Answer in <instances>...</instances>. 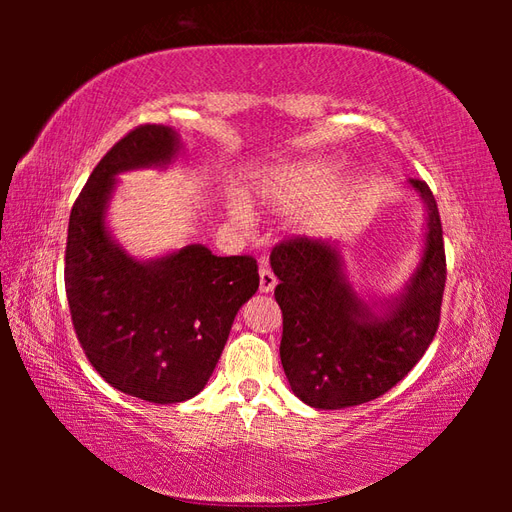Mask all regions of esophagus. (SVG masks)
<instances>
[{"label":"esophagus","mask_w":512,"mask_h":512,"mask_svg":"<svg viewBox=\"0 0 512 512\" xmlns=\"http://www.w3.org/2000/svg\"><path fill=\"white\" fill-rule=\"evenodd\" d=\"M275 286H277L275 273L262 262V268H259V290H262V292H273Z\"/></svg>","instance_id":"esophagus-1"}]
</instances>
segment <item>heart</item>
I'll return each mask as SVG.
<instances>
[{"mask_svg": "<svg viewBox=\"0 0 512 512\" xmlns=\"http://www.w3.org/2000/svg\"><path fill=\"white\" fill-rule=\"evenodd\" d=\"M339 173L325 160H295L257 173L253 193L273 211H297L301 206L321 200L328 195ZM235 215L246 217L242 204H235Z\"/></svg>", "mask_w": 512, "mask_h": 512, "instance_id": "obj_1", "label": "heart"}]
</instances>
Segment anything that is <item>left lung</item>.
I'll return each mask as SVG.
<instances>
[{
    "label": "left lung",
    "instance_id": "1",
    "mask_svg": "<svg viewBox=\"0 0 512 512\" xmlns=\"http://www.w3.org/2000/svg\"><path fill=\"white\" fill-rule=\"evenodd\" d=\"M429 209L427 246L411 286L389 317H376L341 275L336 248L306 235L270 253L284 317L279 356L292 391L310 407L343 409L383 396L427 352L447 284L442 222L424 180L411 178Z\"/></svg>",
    "mask_w": 512,
    "mask_h": 512
}]
</instances>
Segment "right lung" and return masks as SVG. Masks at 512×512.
I'll return each mask as SVG.
<instances>
[{
	"instance_id": "right-lung-1",
	"label": "right lung",
	"mask_w": 512,
	"mask_h": 512,
	"mask_svg": "<svg viewBox=\"0 0 512 512\" xmlns=\"http://www.w3.org/2000/svg\"><path fill=\"white\" fill-rule=\"evenodd\" d=\"M178 136L138 125L107 151L74 200L65 244V295L85 356L107 383L140 400L173 405L204 389L237 310L259 288L250 255L217 257L200 244L158 262H136L105 231L114 176L169 162Z\"/></svg>"
}]
</instances>
